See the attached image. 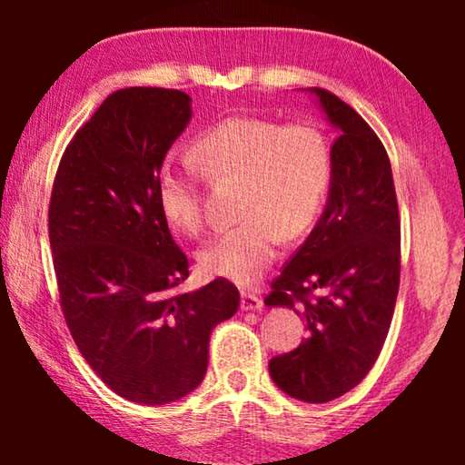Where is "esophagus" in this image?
Wrapping results in <instances>:
<instances>
[{
    "label": "esophagus",
    "mask_w": 465,
    "mask_h": 465,
    "mask_svg": "<svg viewBox=\"0 0 465 465\" xmlns=\"http://www.w3.org/2000/svg\"><path fill=\"white\" fill-rule=\"evenodd\" d=\"M242 312H258L262 310V299L254 293H242Z\"/></svg>",
    "instance_id": "esophagus-1"
}]
</instances>
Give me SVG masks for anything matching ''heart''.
Here are the masks:
<instances>
[{"instance_id": "heart-1", "label": "heart", "mask_w": 465, "mask_h": 465, "mask_svg": "<svg viewBox=\"0 0 465 465\" xmlns=\"http://www.w3.org/2000/svg\"><path fill=\"white\" fill-rule=\"evenodd\" d=\"M194 157L215 183L243 180V222L217 233L199 252L204 272L238 285L262 277L277 258L281 235L293 240L316 223L332 184V149L324 133L308 123L227 116L194 141ZM155 201L176 230L196 233L203 227L199 178L191 166H160Z\"/></svg>"}]
</instances>
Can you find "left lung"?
I'll return each instance as SVG.
<instances>
[{
    "mask_svg": "<svg viewBox=\"0 0 465 465\" xmlns=\"http://www.w3.org/2000/svg\"><path fill=\"white\" fill-rule=\"evenodd\" d=\"M316 98L338 137L324 213L272 281L269 308H295L310 336L272 357V381L295 400L330 402L371 371L388 336L400 285V219L390 157L373 129L341 98ZM316 290L321 295L310 300Z\"/></svg>",
    "mask_w": 465,
    "mask_h": 465,
    "instance_id": "8db88e82",
    "label": "left lung"
}]
</instances>
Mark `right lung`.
Listing matches in <instances>:
<instances>
[{
    "mask_svg": "<svg viewBox=\"0 0 465 465\" xmlns=\"http://www.w3.org/2000/svg\"><path fill=\"white\" fill-rule=\"evenodd\" d=\"M191 96L124 88L61 157L49 240L63 316L102 381L135 404L176 402L203 381L209 336L240 293L225 279L180 293L188 258L157 209L155 174L193 119Z\"/></svg>",
    "mask_w": 465,
    "mask_h": 465,
    "instance_id": "add662e5",
    "label": "right lung"
}]
</instances>
